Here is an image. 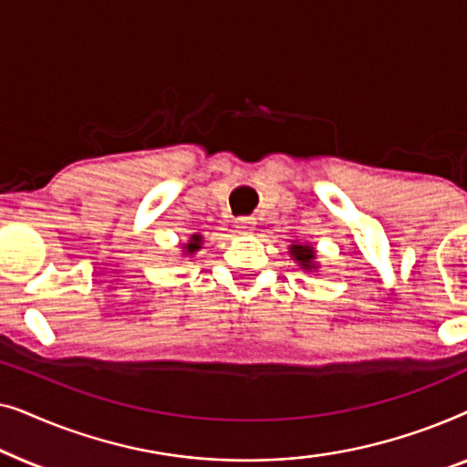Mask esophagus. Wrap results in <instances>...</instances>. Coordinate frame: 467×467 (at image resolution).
<instances>
[{
  "label": "esophagus",
  "instance_id": "obj_1",
  "mask_svg": "<svg viewBox=\"0 0 467 467\" xmlns=\"http://www.w3.org/2000/svg\"><path fill=\"white\" fill-rule=\"evenodd\" d=\"M235 232L238 234H253L254 232V219H238L235 221Z\"/></svg>",
  "mask_w": 467,
  "mask_h": 467
}]
</instances>
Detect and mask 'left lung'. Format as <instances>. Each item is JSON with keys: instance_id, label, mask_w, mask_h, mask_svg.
Returning <instances> with one entry per match:
<instances>
[{"instance_id": "1", "label": "left lung", "mask_w": 467, "mask_h": 467, "mask_svg": "<svg viewBox=\"0 0 467 467\" xmlns=\"http://www.w3.org/2000/svg\"><path fill=\"white\" fill-rule=\"evenodd\" d=\"M289 254H291V259L299 265V270L317 272L318 267H321L317 261L315 246H312L310 242H293V244L289 246Z\"/></svg>"}]
</instances>
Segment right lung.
Masks as SVG:
<instances>
[{
    "label": "right lung",
    "mask_w": 467,
    "mask_h": 467,
    "mask_svg": "<svg viewBox=\"0 0 467 467\" xmlns=\"http://www.w3.org/2000/svg\"><path fill=\"white\" fill-rule=\"evenodd\" d=\"M202 244H203L202 234L189 235V240L182 244V257H193V254L202 248Z\"/></svg>",
    "instance_id": "obj_1"
}]
</instances>
